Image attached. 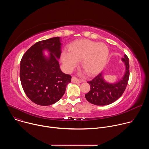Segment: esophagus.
<instances>
[{
  "label": "esophagus",
  "mask_w": 149,
  "mask_h": 149,
  "mask_svg": "<svg viewBox=\"0 0 149 149\" xmlns=\"http://www.w3.org/2000/svg\"><path fill=\"white\" fill-rule=\"evenodd\" d=\"M72 82H73V83H75V84H78V83H81V81L78 79H77V78H75V77H72Z\"/></svg>",
  "instance_id": "esophagus-1"
}]
</instances>
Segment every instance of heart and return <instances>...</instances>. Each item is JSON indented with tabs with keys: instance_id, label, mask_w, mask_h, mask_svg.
Listing matches in <instances>:
<instances>
[{
	"instance_id": "1",
	"label": "heart",
	"mask_w": 149,
	"mask_h": 149,
	"mask_svg": "<svg viewBox=\"0 0 149 149\" xmlns=\"http://www.w3.org/2000/svg\"><path fill=\"white\" fill-rule=\"evenodd\" d=\"M63 51L61 59L66 69L71 71L82 59V67L89 75L99 73L107 62L109 50L103 43L88 39H80L74 42L68 48Z\"/></svg>"
}]
</instances>
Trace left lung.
Wrapping results in <instances>:
<instances>
[{
    "label": "left lung",
    "instance_id": "left-lung-1",
    "mask_svg": "<svg viewBox=\"0 0 149 149\" xmlns=\"http://www.w3.org/2000/svg\"><path fill=\"white\" fill-rule=\"evenodd\" d=\"M125 65L123 77L114 83L104 79L103 72H101L93 80L88 81L90 86V91L85 94L87 100L96 105H109L118 99L123 94L129 79V60L126 55L121 58Z\"/></svg>",
    "mask_w": 149,
    "mask_h": 149
}]
</instances>
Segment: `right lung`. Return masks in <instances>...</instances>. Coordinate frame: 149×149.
Wrapping results in <instances>:
<instances>
[{
    "mask_svg": "<svg viewBox=\"0 0 149 149\" xmlns=\"http://www.w3.org/2000/svg\"><path fill=\"white\" fill-rule=\"evenodd\" d=\"M49 52L46 56L43 51ZM60 37L36 42L20 61V79L24 91L34 103L43 106L56 102L64 94L71 77L62 72L58 59Z\"/></svg>",
    "mask_w": 149,
    "mask_h": 149,
    "instance_id": "add662e5",
    "label": "right lung"
}]
</instances>
